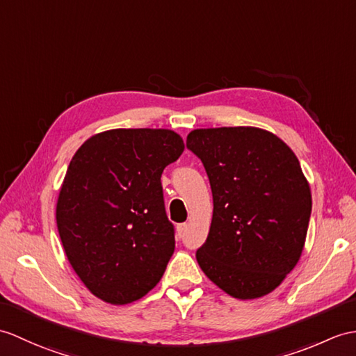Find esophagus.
I'll use <instances>...</instances> for the list:
<instances>
[{
  "instance_id": "esophagus-1",
  "label": "esophagus",
  "mask_w": 356,
  "mask_h": 356,
  "mask_svg": "<svg viewBox=\"0 0 356 356\" xmlns=\"http://www.w3.org/2000/svg\"><path fill=\"white\" fill-rule=\"evenodd\" d=\"M186 229H188L186 222H180V225H177V234H179V236L184 235L186 232Z\"/></svg>"
}]
</instances>
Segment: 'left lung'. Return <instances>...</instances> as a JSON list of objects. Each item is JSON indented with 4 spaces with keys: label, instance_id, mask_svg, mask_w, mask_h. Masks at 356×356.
<instances>
[{
    "label": "left lung",
    "instance_id": "left-lung-1",
    "mask_svg": "<svg viewBox=\"0 0 356 356\" xmlns=\"http://www.w3.org/2000/svg\"><path fill=\"white\" fill-rule=\"evenodd\" d=\"M186 148L209 177L213 213L198 266L236 299L275 290L299 261L311 191L284 140L256 127L197 129Z\"/></svg>",
    "mask_w": 356,
    "mask_h": 356
}]
</instances>
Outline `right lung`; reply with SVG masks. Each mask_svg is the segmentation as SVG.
<instances>
[{
	"label": "right lung",
	"mask_w": 356,
	"mask_h": 356,
	"mask_svg": "<svg viewBox=\"0 0 356 356\" xmlns=\"http://www.w3.org/2000/svg\"><path fill=\"white\" fill-rule=\"evenodd\" d=\"M165 129H115L89 138L66 170L57 229L74 271L107 303L153 290L175 252L161 176L184 153Z\"/></svg>",
	"instance_id": "obj_1"
}]
</instances>
